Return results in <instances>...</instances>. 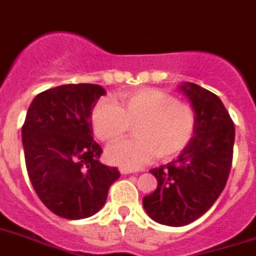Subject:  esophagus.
Listing matches in <instances>:
<instances>
[{"mask_svg":"<svg viewBox=\"0 0 256 256\" xmlns=\"http://www.w3.org/2000/svg\"><path fill=\"white\" fill-rule=\"evenodd\" d=\"M119 172H120L122 174L134 173V170H132V169H130V168H124V166H120V168H119Z\"/></svg>","mask_w":256,"mask_h":256,"instance_id":"esophagus-1","label":"esophagus"}]
</instances>
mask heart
Wrapping results in <instances>:
<instances>
[{
    "label": "heart",
    "mask_w": 256,
    "mask_h": 256,
    "mask_svg": "<svg viewBox=\"0 0 256 256\" xmlns=\"http://www.w3.org/2000/svg\"><path fill=\"white\" fill-rule=\"evenodd\" d=\"M92 130L104 142L123 138L136 126L137 138L112 144L106 159L134 169L160 159H172L186 150L195 134L196 114L191 105L177 101L158 88H138L119 94L116 101L102 98L92 110Z\"/></svg>",
    "instance_id": "heart-1"
}]
</instances>
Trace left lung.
I'll return each mask as SVG.
<instances>
[{
	"mask_svg": "<svg viewBox=\"0 0 256 256\" xmlns=\"http://www.w3.org/2000/svg\"><path fill=\"white\" fill-rule=\"evenodd\" d=\"M196 114V130L177 159L151 169L158 188L144 198L151 219L182 227L200 218L224 190L232 166L234 124L216 94L186 82L180 86Z\"/></svg>",
	"mask_w": 256,
	"mask_h": 256,
	"instance_id": "8db88e82",
	"label": "left lung"
}]
</instances>
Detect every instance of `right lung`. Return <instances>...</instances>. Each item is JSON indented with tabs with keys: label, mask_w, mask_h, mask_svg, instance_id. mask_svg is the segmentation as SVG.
I'll return each mask as SVG.
<instances>
[{
	"label": "right lung",
	"mask_w": 256,
	"mask_h": 256,
	"mask_svg": "<svg viewBox=\"0 0 256 256\" xmlns=\"http://www.w3.org/2000/svg\"><path fill=\"white\" fill-rule=\"evenodd\" d=\"M101 86L64 84L32 101L22 128L29 180L40 201L65 219H83L105 204L118 168L100 162L102 148L92 137V108Z\"/></svg>",
	"instance_id": "right-lung-1"
}]
</instances>
